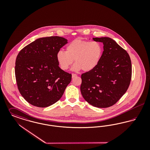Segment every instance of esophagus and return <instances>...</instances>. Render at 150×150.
Listing matches in <instances>:
<instances>
[{
	"label": "esophagus",
	"instance_id": "34e87169",
	"mask_svg": "<svg viewBox=\"0 0 150 150\" xmlns=\"http://www.w3.org/2000/svg\"><path fill=\"white\" fill-rule=\"evenodd\" d=\"M77 76V75L76 74H72V78H74L75 77H76Z\"/></svg>",
	"mask_w": 150,
	"mask_h": 150
}]
</instances>
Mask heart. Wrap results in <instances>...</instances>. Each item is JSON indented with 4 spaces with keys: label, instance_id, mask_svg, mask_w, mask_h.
Segmentation results:
<instances>
[{
    "label": "heart",
    "instance_id": "1",
    "mask_svg": "<svg viewBox=\"0 0 150 150\" xmlns=\"http://www.w3.org/2000/svg\"><path fill=\"white\" fill-rule=\"evenodd\" d=\"M102 54V47L99 42L75 39L67 45L66 51L59 50L56 57L58 64L63 70H68L74 59L75 64L72 68V70L83 69L88 71L98 64Z\"/></svg>",
    "mask_w": 150,
    "mask_h": 150
}]
</instances>
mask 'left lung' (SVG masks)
Returning <instances> with one entry per match:
<instances>
[{
  "label": "left lung",
  "instance_id": "obj_1",
  "mask_svg": "<svg viewBox=\"0 0 150 150\" xmlns=\"http://www.w3.org/2000/svg\"><path fill=\"white\" fill-rule=\"evenodd\" d=\"M103 44L100 62L81 76V93L93 106L106 108L115 105L127 92L132 78V63L128 53L113 39L94 38Z\"/></svg>",
  "mask_w": 150,
  "mask_h": 150
}]
</instances>
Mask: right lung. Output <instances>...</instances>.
Instances as JSON below:
<instances>
[{"label":"right lung","instance_id":"1","mask_svg":"<svg viewBox=\"0 0 150 150\" xmlns=\"http://www.w3.org/2000/svg\"><path fill=\"white\" fill-rule=\"evenodd\" d=\"M67 43V39L57 36L42 38L18 54L16 82L22 96L30 104L48 107L62 97L72 75L59 68L56 55Z\"/></svg>","mask_w":150,"mask_h":150}]
</instances>
